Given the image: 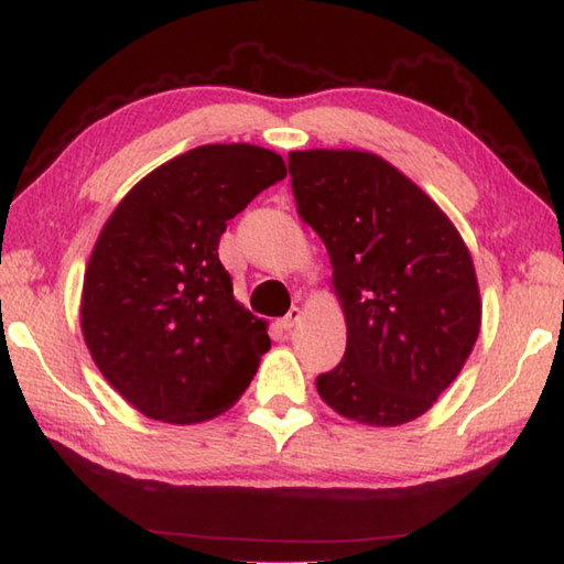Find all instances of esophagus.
Segmentation results:
<instances>
[{"mask_svg": "<svg viewBox=\"0 0 564 564\" xmlns=\"http://www.w3.org/2000/svg\"><path fill=\"white\" fill-rule=\"evenodd\" d=\"M300 318H302L300 306H292L290 314H286V316H282V318H280V326L284 328V332H290V328H292L296 322H300Z\"/></svg>", "mask_w": 564, "mask_h": 564, "instance_id": "1", "label": "esophagus"}]
</instances>
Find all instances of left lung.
<instances>
[{"mask_svg": "<svg viewBox=\"0 0 564 564\" xmlns=\"http://www.w3.org/2000/svg\"><path fill=\"white\" fill-rule=\"evenodd\" d=\"M296 210L324 240L346 354L316 378L341 417L398 427L459 376L481 326L471 254L442 208L386 159L290 152Z\"/></svg>", "mask_w": 564, "mask_h": 564, "instance_id": "left-lung-1", "label": "left lung"}]
</instances>
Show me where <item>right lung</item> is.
Returning a JSON list of instances; mask_svg holds the SVG:
<instances>
[{
    "mask_svg": "<svg viewBox=\"0 0 564 564\" xmlns=\"http://www.w3.org/2000/svg\"><path fill=\"white\" fill-rule=\"evenodd\" d=\"M284 176L282 156L262 147L204 144L147 174L102 226L83 280V338L147 417L206 422L258 373L268 324L236 302L218 242Z\"/></svg>",
    "mask_w": 564,
    "mask_h": 564,
    "instance_id": "right-lung-1",
    "label": "right lung"
}]
</instances>
